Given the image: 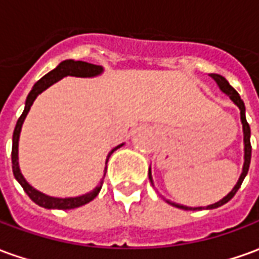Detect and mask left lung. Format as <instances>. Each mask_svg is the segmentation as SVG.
<instances>
[{
  "label": "left lung",
  "mask_w": 259,
  "mask_h": 259,
  "mask_svg": "<svg viewBox=\"0 0 259 259\" xmlns=\"http://www.w3.org/2000/svg\"><path fill=\"white\" fill-rule=\"evenodd\" d=\"M212 79L217 81V84L219 85V89L226 94V96L230 97V100L239 107L240 109V119H241V124H243V135H244V165H243V172L240 175L239 182L236 183V186L233 187V190L230 191L226 197H223L222 200L218 201L215 204H211V205L208 206H186V205H180V204H176V202H170V201L166 200L168 204L170 205L176 206V208H180V209H185V211H200V209H213V208H218V206H222L223 204H226L228 201H230L234 197V194L237 193V190L240 189V186L243 183V180H244L245 175L248 172V168H250V162H251V143H250V136H251V130H250V124L247 123V119H245V107H244V102L243 100L240 98L239 93L234 90L232 85L229 84V81L223 76L217 73H211L209 74ZM148 179L151 182V185L154 186V182H152V176H151V168L148 169Z\"/></svg>",
  "instance_id": "obj_1"
}]
</instances>
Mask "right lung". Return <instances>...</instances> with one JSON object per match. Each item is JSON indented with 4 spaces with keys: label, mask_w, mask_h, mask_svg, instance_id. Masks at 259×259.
Here are the masks:
<instances>
[{
    "label": "right lung",
    "mask_w": 259,
    "mask_h": 259,
    "mask_svg": "<svg viewBox=\"0 0 259 259\" xmlns=\"http://www.w3.org/2000/svg\"><path fill=\"white\" fill-rule=\"evenodd\" d=\"M102 66L100 65H93L89 64V62H83V61H73V59H66V61H62L61 64L57 66L55 69H53L51 72H48L46 76H42L41 79L37 81L36 84L33 85V89L29 93V96L26 98L25 102V109L20 115V118L18 119L16 122V126H15L14 130V137H12V170H14L15 179L19 182V185L23 187V190L29 197H30L31 201H34L37 205L42 206V208H47V209H73V208H77V206H81L90 202L96 198L100 190H101L102 182L100 183V186H97L96 189L90 193H85L83 195H79V197H68V198H57V197H50V195L42 194L41 191L36 190L34 187H31L26 179L23 178V175L20 174L19 169V162H18V147H19V136L20 130H22V124L25 122L27 113L30 111V107L33 105V102L37 98L38 94H41L42 91L47 90L50 85H53L54 83H57L58 80L64 79L65 76H76V77H94V76H98V74L102 73ZM123 146V144H119L113 150H111V152L108 154L107 161H105V165H107L108 159L112 155L113 151H116L118 148ZM105 172H107V166L104 169V176H105Z\"/></svg>",
    "instance_id": "obj_1"
}]
</instances>
